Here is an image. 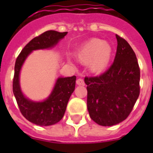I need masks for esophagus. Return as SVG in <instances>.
I'll return each mask as SVG.
<instances>
[{"instance_id":"esophagus-1","label":"esophagus","mask_w":153,"mask_h":153,"mask_svg":"<svg viewBox=\"0 0 153 153\" xmlns=\"http://www.w3.org/2000/svg\"><path fill=\"white\" fill-rule=\"evenodd\" d=\"M76 83L77 85H79V86H83L84 84H85V82H84V80L82 79H77V81H76Z\"/></svg>"}]
</instances>
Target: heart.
Returning a JSON list of instances; mask_svg holds the SVG:
<instances>
[{
    "label": "heart",
    "instance_id": "b5f03b06",
    "mask_svg": "<svg viewBox=\"0 0 153 153\" xmlns=\"http://www.w3.org/2000/svg\"><path fill=\"white\" fill-rule=\"evenodd\" d=\"M112 54V48L102 39H93L86 43L79 53L83 62L91 61V67L95 71H102L107 67Z\"/></svg>",
    "mask_w": 153,
    "mask_h": 153
}]
</instances>
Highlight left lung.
Segmentation results:
<instances>
[{
  "label": "left lung",
  "instance_id": "obj_1",
  "mask_svg": "<svg viewBox=\"0 0 153 153\" xmlns=\"http://www.w3.org/2000/svg\"><path fill=\"white\" fill-rule=\"evenodd\" d=\"M117 52L113 64L99 76L85 77L87 109L91 118L102 126L126 120L140 94V67L133 48L116 35Z\"/></svg>",
  "mask_w": 153,
  "mask_h": 153
}]
</instances>
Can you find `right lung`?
Wrapping results in <instances>:
<instances>
[{
  "label": "right lung",
  "instance_id": "obj_1",
  "mask_svg": "<svg viewBox=\"0 0 153 153\" xmlns=\"http://www.w3.org/2000/svg\"><path fill=\"white\" fill-rule=\"evenodd\" d=\"M67 32L47 31L35 37L23 48L16 60L13 91L22 115L30 122L37 126H48L57 123L64 115L67 103L75 88L76 76L59 78L52 92L46 100L32 102L25 98L20 90V71L27 55L34 50L51 48L58 44Z\"/></svg>",
  "mask_w": 153,
  "mask_h": 153
}]
</instances>
